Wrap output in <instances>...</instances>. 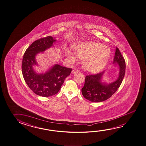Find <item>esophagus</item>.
I'll list each match as a JSON object with an SVG mask.
<instances>
[{"mask_svg": "<svg viewBox=\"0 0 146 146\" xmlns=\"http://www.w3.org/2000/svg\"><path fill=\"white\" fill-rule=\"evenodd\" d=\"M78 72V69H74L72 70V73H75L76 72Z\"/></svg>", "mask_w": 146, "mask_h": 146, "instance_id": "obj_1", "label": "esophagus"}]
</instances>
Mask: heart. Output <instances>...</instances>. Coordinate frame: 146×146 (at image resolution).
Returning <instances> with one entry per match:
<instances>
[{"label":"heart","mask_w":146,"mask_h":146,"mask_svg":"<svg viewBox=\"0 0 146 146\" xmlns=\"http://www.w3.org/2000/svg\"><path fill=\"white\" fill-rule=\"evenodd\" d=\"M75 53L79 58H84L82 66L91 72H97L105 67L111 55L110 49L101 43L89 41L82 42L76 46ZM67 56L75 60V58L71 51H68Z\"/></svg>","instance_id":"b5f03b06"}]
</instances>
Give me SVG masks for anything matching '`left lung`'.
Listing matches in <instances>:
<instances>
[{
	"label": "left lung",
	"mask_w": 146,
	"mask_h": 146,
	"mask_svg": "<svg viewBox=\"0 0 146 146\" xmlns=\"http://www.w3.org/2000/svg\"><path fill=\"white\" fill-rule=\"evenodd\" d=\"M116 63L119 66V73L117 79L113 82L108 84L101 81L105 71L86 76L84 85L81 89L84 98L91 102H100L107 100L115 94L122 84L126 69L124 58L117 47L113 62V64Z\"/></svg>",
	"instance_id": "1"
}]
</instances>
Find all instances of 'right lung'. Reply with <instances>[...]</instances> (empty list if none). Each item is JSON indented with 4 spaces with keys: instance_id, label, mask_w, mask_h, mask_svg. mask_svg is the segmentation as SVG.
I'll return each instance as SVG.
<instances>
[{
    "instance_id": "1",
    "label": "right lung",
    "mask_w": 146,
    "mask_h": 146,
    "mask_svg": "<svg viewBox=\"0 0 146 146\" xmlns=\"http://www.w3.org/2000/svg\"><path fill=\"white\" fill-rule=\"evenodd\" d=\"M56 40L51 36L40 38L32 43L24 53L22 71L24 80L31 91L38 96L47 97L58 93L65 79L72 71L71 68L58 64L53 66L44 74H37L33 66L37 65L36 55L50 48Z\"/></svg>"
}]
</instances>
